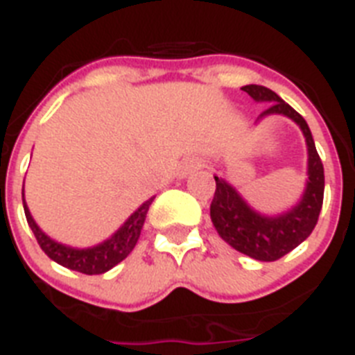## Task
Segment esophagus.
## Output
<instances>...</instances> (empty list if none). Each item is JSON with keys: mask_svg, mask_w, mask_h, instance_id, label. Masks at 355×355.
<instances>
[{"mask_svg": "<svg viewBox=\"0 0 355 355\" xmlns=\"http://www.w3.org/2000/svg\"><path fill=\"white\" fill-rule=\"evenodd\" d=\"M202 166V160L198 159H189L186 164H184V173H189L193 169H198Z\"/></svg>", "mask_w": 355, "mask_h": 355, "instance_id": "1", "label": "esophagus"}]
</instances>
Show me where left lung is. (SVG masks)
Returning a JSON list of instances; mask_svg holds the SVG:
<instances>
[{
	"mask_svg": "<svg viewBox=\"0 0 355 355\" xmlns=\"http://www.w3.org/2000/svg\"><path fill=\"white\" fill-rule=\"evenodd\" d=\"M254 101H269V108L261 112L260 119L270 113H282L293 119L302 128L309 148V182L302 202L288 213L279 216H263L252 211L233 186L214 177L213 202H211V220L222 240L229 245L260 261H276L303 240L311 236L323 205L324 171L320 155L315 150L314 139L305 119L288 106L278 94L260 85H247L242 88Z\"/></svg>",
	"mask_w": 355,
	"mask_h": 355,
	"instance_id": "obj_1",
	"label": "left lung"
}]
</instances>
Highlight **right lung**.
<instances>
[{"label":"right lung","instance_id":"add662e5","mask_svg":"<svg viewBox=\"0 0 355 355\" xmlns=\"http://www.w3.org/2000/svg\"><path fill=\"white\" fill-rule=\"evenodd\" d=\"M151 202H153V198L144 202L110 240L95 247H88V249H73V247H67L62 245V243L53 242L52 238L46 236L37 227V223L32 218L31 211H28L25 202H23V207H25L26 222L31 225L32 233H34L35 240H37L40 247L44 251V254L52 258L53 261H58L62 267H68L71 270L90 274L92 276V274L106 272V270H110L117 263H121L133 251L137 240L141 236V229L144 225L146 214H148Z\"/></svg>","mask_w":355,"mask_h":355}]
</instances>
